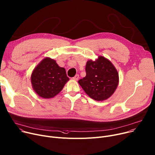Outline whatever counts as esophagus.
Wrapping results in <instances>:
<instances>
[{
	"mask_svg": "<svg viewBox=\"0 0 155 155\" xmlns=\"http://www.w3.org/2000/svg\"><path fill=\"white\" fill-rule=\"evenodd\" d=\"M73 79L74 80H75V81H78V79H79V75H78V74H76Z\"/></svg>",
	"mask_w": 155,
	"mask_h": 155,
	"instance_id": "1",
	"label": "esophagus"
}]
</instances>
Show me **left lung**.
<instances>
[{"label": "left lung", "mask_w": 155, "mask_h": 155, "mask_svg": "<svg viewBox=\"0 0 155 155\" xmlns=\"http://www.w3.org/2000/svg\"><path fill=\"white\" fill-rule=\"evenodd\" d=\"M86 72V76L78 82L91 98L102 101L114 93L118 84V73L109 59L100 56L96 60L87 61Z\"/></svg>", "instance_id": "obj_1"}]
</instances>
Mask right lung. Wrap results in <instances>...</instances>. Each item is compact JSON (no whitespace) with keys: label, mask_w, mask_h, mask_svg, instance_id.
<instances>
[{"label":"right lung","mask_w":155,"mask_h":155,"mask_svg":"<svg viewBox=\"0 0 155 155\" xmlns=\"http://www.w3.org/2000/svg\"><path fill=\"white\" fill-rule=\"evenodd\" d=\"M69 79L65 69L59 67L55 60L48 57L35 67L31 75L33 90L44 99L56 96Z\"/></svg>","instance_id":"obj_1"}]
</instances>
